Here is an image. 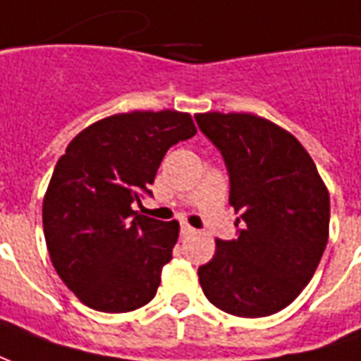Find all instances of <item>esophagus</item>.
Returning <instances> with one entry per match:
<instances>
[{"label":"esophagus","mask_w":361,"mask_h":361,"mask_svg":"<svg viewBox=\"0 0 361 361\" xmlns=\"http://www.w3.org/2000/svg\"><path fill=\"white\" fill-rule=\"evenodd\" d=\"M195 233H196V230H195V228H190L188 224H183V226H180V235H183V238L195 235Z\"/></svg>","instance_id":"obj_1"}]
</instances>
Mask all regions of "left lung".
Wrapping results in <instances>:
<instances>
[{
	"mask_svg": "<svg viewBox=\"0 0 361 361\" xmlns=\"http://www.w3.org/2000/svg\"><path fill=\"white\" fill-rule=\"evenodd\" d=\"M230 173V206L242 222L232 242L198 267L206 299L228 314L269 317L312 279L328 242L330 195L317 165L287 129L247 111L196 114Z\"/></svg>",
	"mask_w": 361,
	"mask_h": 361,
	"instance_id": "left-lung-1",
	"label": "left lung"
}]
</instances>
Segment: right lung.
Listing matches in <instances>:
<instances>
[{"instance_id":"1","label":"right lung","mask_w":361,"mask_h":361,"mask_svg":"<svg viewBox=\"0 0 361 361\" xmlns=\"http://www.w3.org/2000/svg\"><path fill=\"white\" fill-rule=\"evenodd\" d=\"M190 114H116L82 129L59 159L43 200L52 265L86 307L129 312L155 297L178 222L133 210L171 145L190 139Z\"/></svg>"}]
</instances>
